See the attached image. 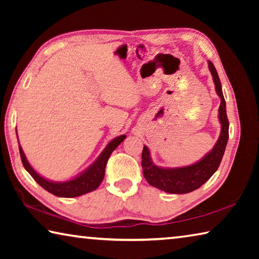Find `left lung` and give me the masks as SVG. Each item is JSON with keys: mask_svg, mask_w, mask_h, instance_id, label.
Instances as JSON below:
<instances>
[{"mask_svg": "<svg viewBox=\"0 0 259 259\" xmlns=\"http://www.w3.org/2000/svg\"><path fill=\"white\" fill-rule=\"evenodd\" d=\"M209 69L211 72L214 89L221 97V106L218 109V119L222 124L221 136L216 145L203 159L199 162L181 168H161L152 162L150 151L144 146L142 153V166L144 177L150 185L159 188L161 191L171 194H185L198 190L208 179L216 172L224 155L227 140H229V119L226 114V103L223 96L222 84L211 61H208Z\"/></svg>", "mask_w": 259, "mask_h": 259, "instance_id": "8db88e82", "label": "left lung"}]
</instances>
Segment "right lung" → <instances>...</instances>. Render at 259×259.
Instances as JSON below:
<instances>
[{"mask_svg":"<svg viewBox=\"0 0 259 259\" xmlns=\"http://www.w3.org/2000/svg\"><path fill=\"white\" fill-rule=\"evenodd\" d=\"M125 135L119 136V137L114 138L109 142L108 145L104 148V151L100 153V155L97 157L93 164L88 168L85 171L78 175L77 177L67 182H51L48 179L40 176L35 170L30 166L27 159L23 152V148L19 145V153L21 157V162L25 166V169L30 174L35 182L38 185L42 186L46 191L50 192L51 194L56 196H60V198H75V196H80L87 193L93 192L97 188L100 183L103 182L105 176V168H106V163L111 156L112 152L123 142Z\"/></svg>","mask_w":259,"mask_h":259,"instance_id":"right-lung-1","label":"right lung"}]
</instances>
